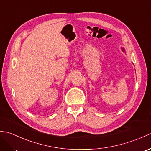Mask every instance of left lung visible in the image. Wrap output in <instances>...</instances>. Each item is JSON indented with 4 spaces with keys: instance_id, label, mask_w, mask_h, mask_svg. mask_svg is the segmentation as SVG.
I'll list each match as a JSON object with an SVG mask.
<instances>
[{
    "instance_id": "obj_1",
    "label": "left lung",
    "mask_w": 151,
    "mask_h": 151,
    "mask_svg": "<svg viewBox=\"0 0 151 151\" xmlns=\"http://www.w3.org/2000/svg\"><path fill=\"white\" fill-rule=\"evenodd\" d=\"M121 49H122V51H123V52H124V49H123V47H121Z\"/></svg>"
}]
</instances>
